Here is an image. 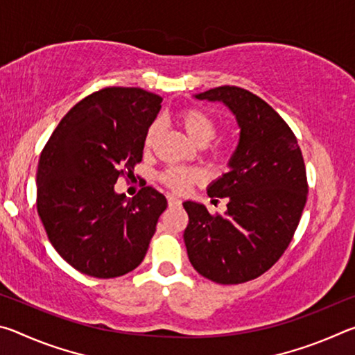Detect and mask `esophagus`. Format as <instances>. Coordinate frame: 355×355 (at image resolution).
<instances>
[{
    "instance_id": "obj_1",
    "label": "esophagus",
    "mask_w": 355,
    "mask_h": 355,
    "mask_svg": "<svg viewBox=\"0 0 355 355\" xmlns=\"http://www.w3.org/2000/svg\"><path fill=\"white\" fill-rule=\"evenodd\" d=\"M167 203H169V207H180V205H182V200H180L178 197L169 194V196H167Z\"/></svg>"
}]
</instances>
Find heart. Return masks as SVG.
Returning <instances> with one entry per match:
<instances>
[{"instance_id":"1","label":"heart","mask_w":355,"mask_h":355,"mask_svg":"<svg viewBox=\"0 0 355 355\" xmlns=\"http://www.w3.org/2000/svg\"><path fill=\"white\" fill-rule=\"evenodd\" d=\"M178 122L186 131V135L196 144H199V146H205L207 142L213 139L216 136V131H218L216 120L205 110H202V107H184L178 114ZM159 130V122L155 120V122L150 123V127L146 131V136H144V148L150 150L155 146L156 139H158ZM202 178L203 177L199 171L182 169V167H169L161 175V180H163L164 184L177 192L186 191L189 184L199 183Z\"/></svg>"}]
</instances>
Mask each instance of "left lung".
I'll return each mask as SVG.
<instances>
[{
    "label": "left lung",
    "mask_w": 355,
    "mask_h": 355,
    "mask_svg": "<svg viewBox=\"0 0 355 355\" xmlns=\"http://www.w3.org/2000/svg\"><path fill=\"white\" fill-rule=\"evenodd\" d=\"M220 101L236 117L239 142L230 171L208 186L227 197L224 216L184 202V244L203 277L222 285L260 277L284 255L307 202V173L296 136L266 101L245 89L220 86L194 95Z\"/></svg>",
    "instance_id": "1"
}]
</instances>
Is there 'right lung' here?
Segmentation results:
<instances>
[{
    "label": "right lung",
    "instance_id": "1",
    "mask_svg": "<svg viewBox=\"0 0 355 355\" xmlns=\"http://www.w3.org/2000/svg\"><path fill=\"white\" fill-rule=\"evenodd\" d=\"M159 95L105 87L65 114L40 153L37 213L53 248L76 271L120 277L147 254L166 197L152 186L133 199L114 191L142 161Z\"/></svg>",
    "mask_w": 355,
    "mask_h": 355
}]
</instances>
